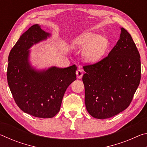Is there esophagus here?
<instances>
[{"mask_svg": "<svg viewBox=\"0 0 147 147\" xmlns=\"http://www.w3.org/2000/svg\"><path fill=\"white\" fill-rule=\"evenodd\" d=\"M76 74L77 78L80 79L83 76V71L82 70V69H78L76 72Z\"/></svg>", "mask_w": 147, "mask_h": 147, "instance_id": "1", "label": "esophagus"}]
</instances>
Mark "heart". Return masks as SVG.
I'll return each mask as SVG.
<instances>
[{
	"label": "heart",
	"instance_id": "1",
	"mask_svg": "<svg viewBox=\"0 0 147 147\" xmlns=\"http://www.w3.org/2000/svg\"><path fill=\"white\" fill-rule=\"evenodd\" d=\"M109 45L108 39L94 33H86L72 40L74 49H83V59L88 63H97L103 58Z\"/></svg>",
	"mask_w": 147,
	"mask_h": 147
}]
</instances>
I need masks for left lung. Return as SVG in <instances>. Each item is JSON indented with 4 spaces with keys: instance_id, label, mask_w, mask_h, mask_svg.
<instances>
[{
    "instance_id": "left-lung-1",
    "label": "left lung",
    "mask_w": 147,
    "mask_h": 147,
    "mask_svg": "<svg viewBox=\"0 0 147 147\" xmlns=\"http://www.w3.org/2000/svg\"><path fill=\"white\" fill-rule=\"evenodd\" d=\"M121 30L108 56L83 67L86 107L94 118L108 119L127 108L140 82V54L130 34Z\"/></svg>"
}]
</instances>
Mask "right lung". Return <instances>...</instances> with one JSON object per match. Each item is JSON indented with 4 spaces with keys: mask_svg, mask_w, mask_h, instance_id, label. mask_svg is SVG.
I'll list each match as a JSON object with an SVG mask.
<instances>
[{
    "mask_svg": "<svg viewBox=\"0 0 147 147\" xmlns=\"http://www.w3.org/2000/svg\"><path fill=\"white\" fill-rule=\"evenodd\" d=\"M50 36L34 24L21 35L8 56L7 80L15 102L24 112L39 118H52L59 112L65 92L76 79L75 65L41 71L31 66L29 49Z\"/></svg>",
    "mask_w": 147,
    "mask_h": 147,
    "instance_id": "add662e5",
    "label": "right lung"
}]
</instances>
